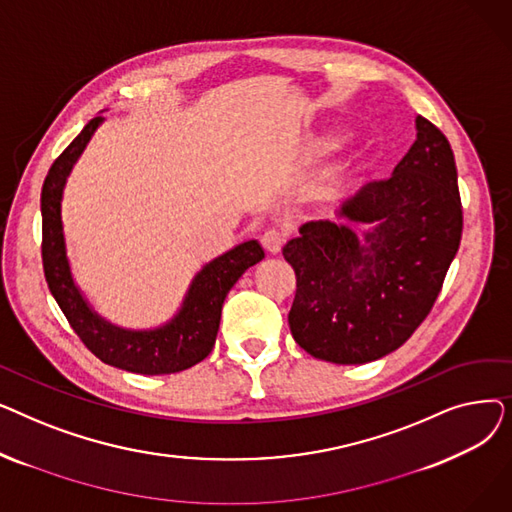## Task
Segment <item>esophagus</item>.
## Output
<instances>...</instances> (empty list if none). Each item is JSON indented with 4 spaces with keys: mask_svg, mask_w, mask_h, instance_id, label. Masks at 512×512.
Wrapping results in <instances>:
<instances>
[{
    "mask_svg": "<svg viewBox=\"0 0 512 512\" xmlns=\"http://www.w3.org/2000/svg\"><path fill=\"white\" fill-rule=\"evenodd\" d=\"M261 245H263V249H265L267 253L276 255V253H280L282 247H284V234H282L280 230H276V228L265 230L263 236H261Z\"/></svg>",
    "mask_w": 512,
    "mask_h": 512,
    "instance_id": "esophagus-1",
    "label": "esophagus"
}]
</instances>
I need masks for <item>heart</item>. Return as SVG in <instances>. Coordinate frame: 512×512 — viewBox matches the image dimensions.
Instances as JSON below:
<instances>
[{"label":"heart","instance_id":"heart-1","mask_svg":"<svg viewBox=\"0 0 512 512\" xmlns=\"http://www.w3.org/2000/svg\"><path fill=\"white\" fill-rule=\"evenodd\" d=\"M342 141V132L340 130H321V132H311L309 137H305L303 141V155L305 159H317L321 155H326L330 151H334ZM334 186V178L326 180L324 186H321V193L328 195Z\"/></svg>","mask_w":512,"mask_h":512}]
</instances>
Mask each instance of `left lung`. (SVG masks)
<instances>
[{"instance_id": "1", "label": "left lung", "mask_w": 512, "mask_h": 512, "mask_svg": "<svg viewBox=\"0 0 512 512\" xmlns=\"http://www.w3.org/2000/svg\"><path fill=\"white\" fill-rule=\"evenodd\" d=\"M392 176L342 203L338 222L299 228L282 253L297 274L290 332L309 355L338 365L382 359L432 311L459 251L463 209L454 153L421 116ZM355 223L368 228L359 235Z\"/></svg>"}]
</instances>
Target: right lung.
<instances>
[{
    "mask_svg": "<svg viewBox=\"0 0 512 512\" xmlns=\"http://www.w3.org/2000/svg\"><path fill=\"white\" fill-rule=\"evenodd\" d=\"M103 116L93 118L78 137L53 161L41 191L43 270L47 286L68 324L103 363L143 375L178 373L203 361L218 336L222 305L230 288L265 253L257 240H247L205 263L188 286L178 313L164 326L128 330L101 317L72 278L62 224V199L68 176L89 145Z\"/></svg>",
    "mask_w": 512,
    "mask_h": 512,
    "instance_id": "add662e5",
    "label": "right lung"
}]
</instances>
